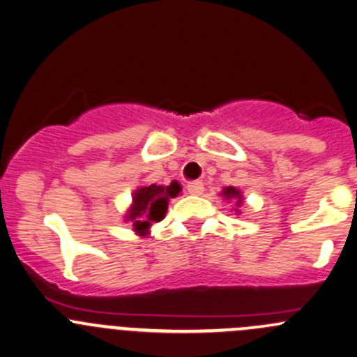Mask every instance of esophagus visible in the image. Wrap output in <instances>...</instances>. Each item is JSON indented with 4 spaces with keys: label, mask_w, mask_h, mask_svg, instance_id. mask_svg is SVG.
<instances>
[{
    "label": "esophagus",
    "mask_w": 357,
    "mask_h": 357,
    "mask_svg": "<svg viewBox=\"0 0 357 357\" xmlns=\"http://www.w3.org/2000/svg\"><path fill=\"white\" fill-rule=\"evenodd\" d=\"M186 188H188L191 195H202V193H204V183H202V181H191V183H188V186H186Z\"/></svg>",
    "instance_id": "34e87169"
}]
</instances>
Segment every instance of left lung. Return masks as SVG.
Masks as SVG:
<instances>
[{
    "label": "left lung",
    "instance_id": "obj_1",
    "mask_svg": "<svg viewBox=\"0 0 357 357\" xmlns=\"http://www.w3.org/2000/svg\"><path fill=\"white\" fill-rule=\"evenodd\" d=\"M222 195L226 198H232V200H236V205H241V191L236 190L234 186H227V188H224ZM238 212V210H236Z\"/></svg>",
    "mask_w": 357,
    "mask_h": 357
}]
</instances>
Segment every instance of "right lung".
Returning <instances> with one entry per match:
<instances>
[{
    "mask_svg": "<svg viewBox=\"0 0 357 357\" xmlns=\"http://www.w3.org/2000/svg\"><path fill=\"white\" fill-rule=\"evenodd\" d=\"M179 185L172 181L169 186L150 185L133 193V205L128 212V219L133 222L135 231L145 232L152 222H159L167 212L169 200L178 197Z\"/></svg>",
    "mask_w": 357,
    "mask_h": 357,
    "instance_id": "right-lung-1",
    "label": "right lung"
}]
</instances>
